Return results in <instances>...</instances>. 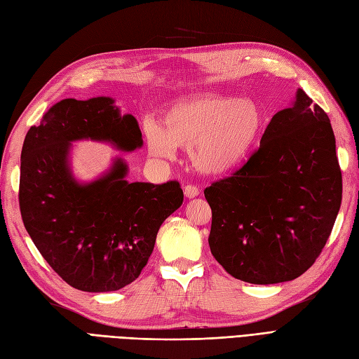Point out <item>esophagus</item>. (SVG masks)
Masks as SVG:
<instances>
[{
	"label": "esophagus",
	"instance_id": "esophagus-1",
	"mask_svg": "<svg viewBox=\"0 0 359 359\" xmlns=\"http://www.w3.org/2000/svg\"><path fill=\"white\" fill-rule=\"evenodd\" d=\"M184 195L187 198H196L199 195V189L196 186H191V184H187L186 187H184Z\"/></svg>",
	"mask_w": 359,
	"mask_h": 359
}]
</instances>
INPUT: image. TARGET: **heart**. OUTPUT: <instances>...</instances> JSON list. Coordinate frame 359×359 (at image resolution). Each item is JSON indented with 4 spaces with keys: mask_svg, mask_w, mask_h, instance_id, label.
Masks as SVG:
<instances>
[{
    "mask_svg": "<svg viewBox=\"0 0 359 359\" xmlns=\"http://www.w3.org/2000/svg\"><path fill=\"white\" fill-rule=\"evenodd\" d=\"M264 125L266 114L257 101L208 93L173 104L161 127L147 128V143L151 156L164 160L175 158L177 147L189 148L193 168L220 177L249 158Z\"/></svg>",
    "mask_w": 359,
    "mask_h": 359,
    "instance_id": "obj_1",
    "label": "heart"
}]
</instances>
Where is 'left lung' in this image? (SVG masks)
I'll list each match as a JSON object with an SVG mask.
<instances>
[{
  "label": "left lung",
  "mask_w": 359,
  "mask_h": 359,
  "mask_svg": "<svg viewBox=\"0 0 359 359\" xmlns=\"http://www.w3.org/2000/svg\"><path fill=\"white\" fill-rule=\"evenodd\" d=\"M203 195L212 212L211 254L231 276L267 285L305 273L341 205L327 114L297 89L292 107L273 116L249 160Z\"/></svg>",
  "instance_id": "left-lung-1"
}]
</instances>
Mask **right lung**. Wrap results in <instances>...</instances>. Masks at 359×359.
Segmentation results:
<instances>
[{"mask_svg":"<svg viewBox=\"0 0 359 359\" xmlns=\"http://www.w3.org/2000/svg\"><path fill=\"white\" fill-rule=\"evenodd\" d=\"M86 139L125 152L143 144L137 121L122 116L113 98L62 100L25 135L19 208L33 243L63 280L81 292H116L139 278L184 193L178 181L128 182L122 158L101 178L79 182L69 151Z\"/></svg>","mask_w":359,"mask_h":359,"instance_id":"1","label":"right lung"}]
</instances>
